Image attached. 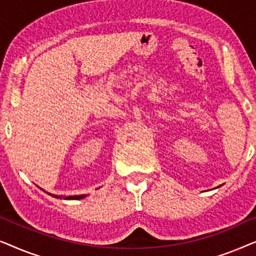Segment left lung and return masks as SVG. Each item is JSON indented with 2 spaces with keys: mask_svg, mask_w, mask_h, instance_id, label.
I'll return each instance as SVG.
<instances>
[{
  "mask_svg": "<svg viewBox=\"0 0 256 256\" xmlns=\"http://www.w3.org/2000/svg\"><path fill=\"white\" fill-rule=\"evenodd\" d=\"M218 188H219V186H218Z\"/></svg>",
  "mask_w": 256,
  "mask_h": 256,
  "instance_id": "8db88e82",
  "label": "left lung"
}]
</instances>
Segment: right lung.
<instances>
[{
    "instance_id": "add662e5",
    "label": "right lung",
    "mask_w": 256,
    "mask_h": 256,
    "mask_svg": "<svg viewBox=\"0 0 256 256\" xmlns=\"http://www.w3.org/2000/svg\"><path fill=\"white\" fill-rule=\"evenodd\" d=\"M43 190V188H42ZM44 192H46L45 190H43ZM48 194L52 196V197L54 198H59V199H66V200H79V199H82L85 198L87 194H79V196H68V197H64V196H57V194H48V192H46Z\"/></svg>"
}]
</instances>
